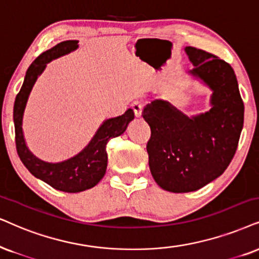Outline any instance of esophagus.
Returning a JSON list of instances; mask_svg holds the SVG:
<instances>
[{"instance_id":"1","label":"esophagus","mask_w":259,"mask_h":259,"mask_svg":"<svg viewBox=\"0 0 259 259\" xmlns=\"http://www.w3.org/2000/svg\"><path fill=\"white\" fill-rule=\"evenodd\" d=\"M132 107H133L134 112H135V116L136 117H141V116H142L143 107H145V103H143L142 100H135L132 104Z\"/></svg>"}]
</instances>
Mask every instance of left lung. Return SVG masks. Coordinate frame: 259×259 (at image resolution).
Here are the masks:
<instances>
[{
  "label": "left lung",
  "instance_id": "obj_1",
  "mask_svg": "<svg viewBox=\"0 0 259 259\" xmlns=\"http://www.w3.org/2000/svg\"><path fill=\"white\" fill-rule=\"evenodd\" d=\"M185 51L195 65L190 73L211 88V109L189 118L167 101L154 100L142 111L150 126V172L171 192L196 191L220 177L233 159L244 124V103L231 65L201 49Z\"/></svg>",
  "mask_w": 259,
  "mask_h": 259
}]
</instances>
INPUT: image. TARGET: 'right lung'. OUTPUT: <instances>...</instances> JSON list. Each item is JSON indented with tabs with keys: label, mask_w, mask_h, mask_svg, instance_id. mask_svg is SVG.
Returning a JSON list of instances; mask_svg holds the SVG:
<instances>
[{
	"label": "right lung",
	"mask_w": 259,
	"mask_h": 259,
	"mask_svg": "<svg viewBox=\"0 0 259 259\" xmlns=\"http://www.w3.org/2000/svg\"><path fill=\"white\" fill-rule=\"evenodd\" d=\"M77 40L62 41L35 58L26 71L24 83L15 98L14 113H13L16 152L25 167L34 177L41 179L54 189L64 192L84 191L96 186L101 181V178L105 176L107 167V142L113 137L122 135L130 120L135 117L134 111L127 109L122 116L105 120L86 148L74 158L65 160L63 162H45L35 158L29 152L26 147L24 134H22V116L32 87L37 77L45 69L47 63L75 50L77 48Z\"/></svg>",
	"instance_id": "right-lung-1"
}]
</instances>
